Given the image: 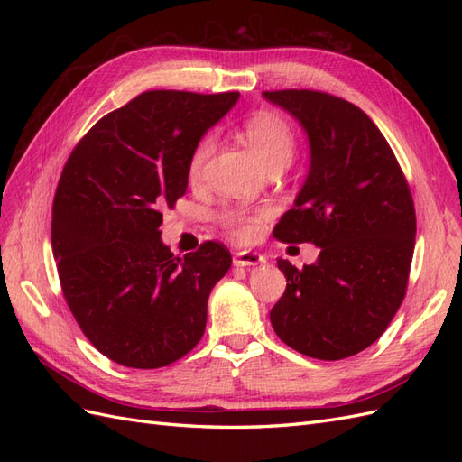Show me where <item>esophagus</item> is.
I'll list each match as a JSON object with an SVG mask.
<instances>
[{
  "label": "esophagus",
  "instance_id": "1",
  "mask_svg": "<svg viewBox=\"0 0 462 462\" xmlns=\"http://www.w3.org/2000/svg\"><path fill=\"white\" fill-rule=\"evenodd\" d=\"M263 262V256L258 253H253V250H239L233 256L235 265H258Z\"/></svg>",
  "mask_w": 462,
  "mask_h": 462
}]
</instances>
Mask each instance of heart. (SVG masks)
<instances>
[{
  "instance_id": "obj_1",
  "label": "heart",
  "mask_w": 462,
  "mask_h": 462,
  "mask_svg": "<svg viewBox=\"0 0 462 462\" xmlns=\"http://www.w3.org/2000/svg\"><path fill=\"white\" fill-rule=\"evenodd\" d=\"M245 136L253 146L258 160L265 170H283L295 153V133L289 123L272 111H258L245 121ZM216 150V138L212 134L202 136L194 146L189 160V179L199 180L204 165ZM221 226L226 227L236 241H250L258 231L262 214H248L245 209H223L219 216Z\"/></svg>"
}]
</instances>
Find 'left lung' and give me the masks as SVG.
Wrapping results in <instances>:
<instances>
[{
	"label": "left lung",
	"instance_id": "1",
	"mask_svg": "<svg viewBox=\"0 0 462 462\" xmlns=\"http://www.w3.org/2000/svg\"><path fill=\"white\" fill-rule=\"evenodd\" d=\"M299 121L310 148L309 173L273 236L312 243L314 263L287 277L270 312L277 337L300 355L341 360L387 329L404 299L416 216L393 150L365 111L316 90L262 92Z\"/></svg>",
	"mask_w": 462,
	"mask_h": 462
}]
</instances>
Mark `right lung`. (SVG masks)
<instances>
[{
  "instance_id": "right-lung-1",
  "label": "right lung",
  "mask_w": 462,
  "mask_h": 462,
  "mask_svg": "<svg viewBox=\"0 0 462 462\" xmlns=\"http://www.w3.org/2000/svg\"><path fill=\"white\" fill-rule=\"evenodd\" d=\"M236 100L144 92L97 121L63 167L51 217L63 295L88 341L121 366L162 368L202 339L231 254L206 241L173 256L162 209L187 192L194 146Z\"/></svg>"
}]
</instances>
